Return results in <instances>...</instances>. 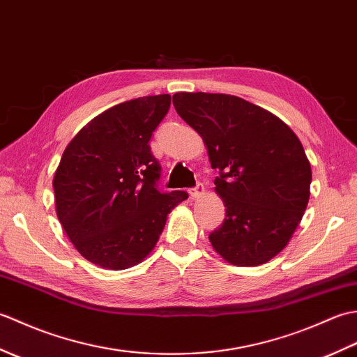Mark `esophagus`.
<instances>
[{
    "label": "esophagus",
    "mask_w": 357,
    "mask_h": 357,
    "mask_svg": "<svg viewBox=\"0 0 357 357\" xmlns=\"http://www.w3.org/2000/svg\"><path fill=\"white\" fill-rule=\"evenodd\" d=\"M204 192H206V188H204L202 184H198L195 188H192V190L188 192V193H190V198L192 199H196V198H199L201 195H204Z\"/></svg>",
    "instance_id": "1"
}]
</instances>
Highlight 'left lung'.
Returning a JSON list of instances; mask_svg holds the SVG:
<instances>
[{"instance_id": "1", "label": "left lung", "mask_w": 357, "mask_h": 357, "mask_svg": "<svg viewBox=\"0 0 357 357\" xmlns=\"http://www.w3.org/2000/svg\"><path fill=\"white\" fill-rule=\"evenodd\" d=\"M178 115L202 136L215 192L225 206L210 233L216 253L239 267H256L282 252L310 199L312 167L298 136L259 105L224 93H174Z\"/></svg>"}]
</instances>
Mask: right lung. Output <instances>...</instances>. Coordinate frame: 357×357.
<instances>
[{"instance_id":"1","label":"right lung","mask_w":357,"mask_h":357,"mask_svg":"<svg viewBox=\"0 0 357 357\" xmlns=\"http://www.w3.org/2000/svg\"><path fill=\"white\" fill-rule=\"evenodd\" d=\"M170 95L113 105L66 147L53 176L58 221L82 257L107 270L139 264L155 248L167 215L188 198L161 193V165L149 141Z\"/></svg>"}]
</instances>
